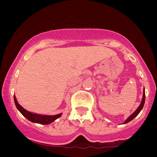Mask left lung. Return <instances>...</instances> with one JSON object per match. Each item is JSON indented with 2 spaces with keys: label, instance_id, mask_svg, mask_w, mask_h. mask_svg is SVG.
<instances>
[{
  "label": "left lung",
  "instance_id": "1",
  "mask_svg": "<svg viewBox=\"0 0 157 157\" xmlns=\"http://www.w3.org/2000/svg\"><path fill=\"white\" fill-rule=\"evenodd\" d=\"M145 89H144L143 94H142V101H141V103H140V105H139V107L137 108V109H136V111H135L131 115V116H129L127 118V120H126L122 124L128 123V122H129L130 121H131V120H132L133 119H134L136 116H137L139 113H140V111H141V110L142 109V108H143L144 104H145Z\"/></svg>",
  "mask_w": 157,
  "mask_h": 157
}]
</instances>
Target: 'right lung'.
<instances>
[{
  "label": "right lung",
  "instance_id": "obj_1",
  "mask_svg": "<svg viewBox=\"0 0 157 157\" xmlns=\"http://www.w3.org/2000/svg\"><path fill=\"white\" fill-rule=\"evenodd\" d=\"M14 101H15L16 108L20 112L22 113L27 120L32 122H35V123H39L41 125H48L58 119L62 115L61 113L56 115H44L30 112V111H28L27 110L23 109L22 106L20 105L15 95H14Z\"/></svg>",
  "mask_w": 157,
  "mask_h": 157
}]
</instances>
